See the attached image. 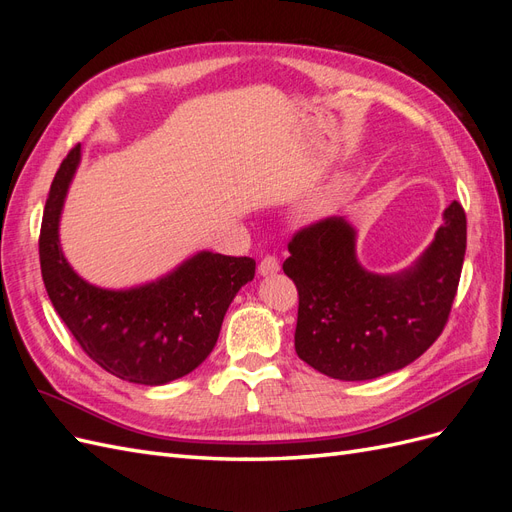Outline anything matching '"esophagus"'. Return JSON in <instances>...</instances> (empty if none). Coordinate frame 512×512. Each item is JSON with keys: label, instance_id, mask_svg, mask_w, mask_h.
I'll return each mask as SVG.
<instances>
[{"label": "esophagus", "instance_id": "1", "mask_svg": "<svg viewBox=\"0 0 512 512\" xmlns=\"http://www.w3.org/2000/svg\"><path fill=\"white\" fill-rule=\"evenodd\" d=\"M277 271H280V260H277L275 256H265L258 262V273L260 275H273Z\"/></svg>", "mask_w": 512, "mask_h": 512}]
</instances>
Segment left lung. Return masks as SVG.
<instances>
[{"instance_id":"8db88e82","label":"left lung","mask_w":512,"mask_h":512,"mask_svg":"<svg viewBox=\"0 0 512 512\" xmlns=\"http://www.w3.org/2000/svg\"><path fill=\"white\" fill-rule=\"evenodd\" d=\"M354 228L324 218L294 232L284 273L299 290L294 350L335 380H374L416 361L446 327L466 256V211L453 200L436 239L397 275L365 271Z\"/></svg>"}]
</instances>
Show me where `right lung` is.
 I'll return each instance as SVG.
<instances>
[{"label":"right lung","mask_w":512,"mask_h":512,"mask_svg":"<svg viewBox=\"0 0 512 512\" xmlns=\"http://www.w3.org/2000/svg\"><path fill=\"white\" fill-rule=\"evenodd\" d=\"M81 145L61 162L40 228L44 288L91 361L121 380L158 386L190 374L211 354L226 309L254 280L256 260L200 252L158 282L106 290L76 275L59 247V215Z\"/></svg>","instance_id":"right-lung-1"}]
</instances>
